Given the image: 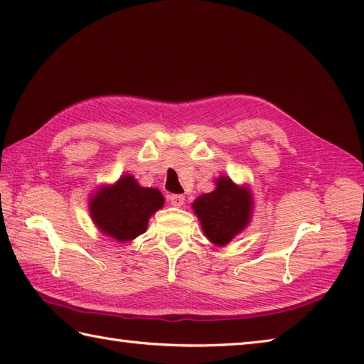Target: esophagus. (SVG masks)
Listing matches in <instances>:
<instances>
[{
	"mask_svg": "<svg viewBox=\"0 0 364 364\" xmlns=\"http://www.w3.org/2000/svg\"><path fill=\"white\" fill-rule=\"evenodd\" d=\"M168 202L175 208H181L184 205V197L183 196H170Z\"/></svg>",
	"mask_w": 364,
	"mask_h": 364,
	"instance_id": "esophagus-1",
	"label": "esophagus"
}]
</instances>
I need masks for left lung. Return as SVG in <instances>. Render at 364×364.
I'll list each match as a JSON object with an SVG mask.
<instances>
[{
  "instance_id": "8db88e82",
  "label": "left lung",
  "mask_w": 364,
  "mask_h": 364,
  "mask_svg": "<svg viewBox=\"0 0 364 364\" xmlns=\"http://www.w3.org/2000/svg\"><path fill=\"white\" fill-rule=\"evenodd\" d=\"M252 189L236 184L230 176L215 178V188L208 194L198 196L192 210L200 220L205 236L223 247L249 227L253 214Z\"/></svg>"
}]
</instances>
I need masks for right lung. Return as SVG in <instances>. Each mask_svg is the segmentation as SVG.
<instances>
[{
	"label": "right lung",
	"mask_w": 364,
	"mask_h": 364,
	"mask_svg": "<svg viewBox=\"0 0 364 364\" xmlns=\"http://www.w3.org/2000/svg\"><path fill=\"white\" fill-rule=\"evenodd\" d=\"M164 206L154 188H142L133 175H122L112 184H102L89 197V213L95 227L117 242H129L149 227L151 215Z\"/></svg>",
	"instance_id": "right-lung-1"
}]
</instances>
